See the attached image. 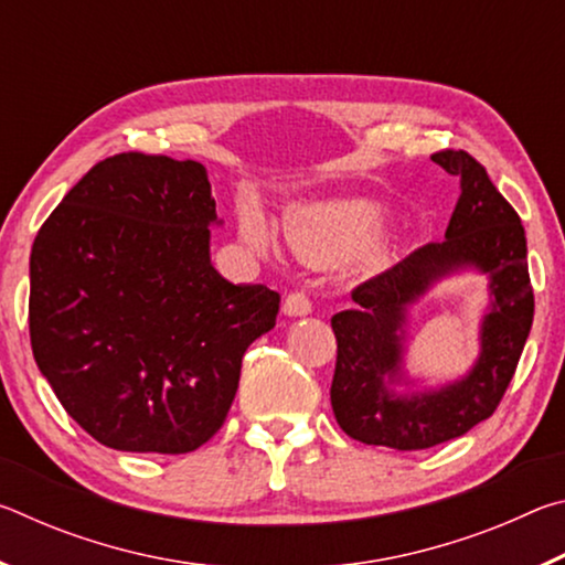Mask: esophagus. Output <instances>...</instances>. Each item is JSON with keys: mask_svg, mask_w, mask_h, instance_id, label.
Returning <instances> with one entry per match:
<instances>
[{"mask_svg": "<svg viewBox=\"0 0 565 565\" xmlns=\"http://www.w3.org/2000/svg\"><path fill=\"white\" fill-rule=\"evenodd\" d=\"M281 311L286 313V317H309L311 313V301H309V296H306L303 291H294V294H289L284 299V303H281Z\"/></svg>", "mask_w": 565, "mask_h": 565, "instance_id": "obj_1", "label": "esophagus"}]
</instances>
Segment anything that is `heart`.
<instances>
[{
  "mask_svg": "<svg viewBox=\"0 0 565 565\" xmlns=\"http://www.w3.org/2000/svg\"><path fill=\"white\" fill-rule=\"evenodd\" d=\"M386 226V209L366 199L333 202L303 209L286 224V238L303 262L313 266H337L349 262L363 248L374 244V238ZM244 244L259 256H279V236L266 218L248 209L238 224ZM371 259V256H369Z\"/></svg>",
  "mask_w": 565,
  "mask_h": 565,
  "instance_id": "1",
  "label": "heart"
}]
</instances>
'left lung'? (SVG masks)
Listing matches in <instances>:
<instances>
[{"label": "left lung", "mask_w": 565, "mask_h": 565, "mask_svg": "<svg viewBox=\"0 0 565 565\" xmlns=\"http://www.w3.org/2000/svg\"><path fill=\"white\" fill-rule=\"evenodd\" d=\"M431 159L461 181L446 238L356 286V306L331 319L339 347L333 416L347 436L396 451L451 441L489 418L511 384L533 323L519 214L471 154L446 149ZM463 270L490 279V306L479 330L482 351L468 375L438 390H416L405 374L407 309L438 280Z\"/></svg>", "instance_id": "left-lung-1"}]
</instances>
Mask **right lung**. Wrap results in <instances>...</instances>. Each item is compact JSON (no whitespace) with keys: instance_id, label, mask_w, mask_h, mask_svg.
Returning a JSON list of instances; mask_svg holds the SVG:
<instances>
[{"instance_id":"obj_1","label":"right lung","mask_w":565,"mask_h":565,"mask_svg":"<svg viewBox=\"0 0 565 565\" xmlns=\"http://www.w3.org/2000/svg\"><path fill=\"white\" fill-rule=\"evenodd\" d=\"M214 224L199 161L129 151L92 167L36 234L34 361L99 444L189 454L222 428L279 294L214 269Z\"/></svg>"}]
</instances>
